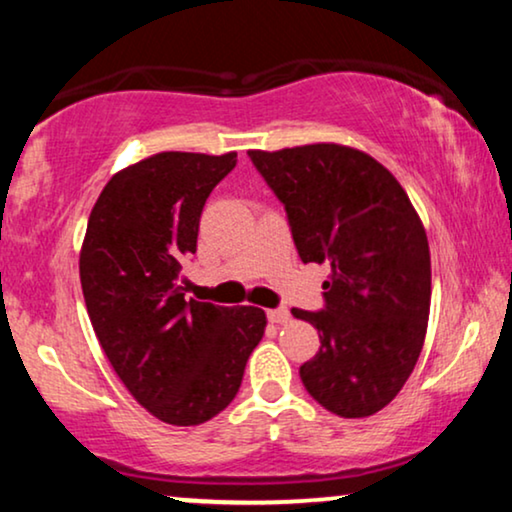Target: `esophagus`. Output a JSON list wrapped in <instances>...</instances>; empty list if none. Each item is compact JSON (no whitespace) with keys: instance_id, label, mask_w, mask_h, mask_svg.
Listing matches in <instances>:
<instances>
[{"instance_id":"esophagus-1","label":"esophagus","mask_w":512,"mask_h":512,"mask_svg":"<svg viewBox=\"0 0 512 512\" xmlns=\"http://www.w3.org/2000/svg\"><path fill=\"white\" fill-rule=\"evenodd\" d=\"M267 318L271 320V323L283 325V323H288V320H290V311L285 309V306H278V309H269L267 311Z\"/></svg>"}]
</instances>
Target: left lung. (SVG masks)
Listing matches in <instances>:
<instances>
[{"label":"left lung","mask_w":512,"mask_h":512,"mask_svg":"<svg viewBox=\"0 0 512 512\" xmlns=\"http://www.w3.org/2000/svg\"><path fill=\"white\" fill-rule=\"evenodd\" d=\"M248 156L283 203L299 260L332 267L323 309H292L320 335L299 367L302 384L332 414L370 417L400 393L424 346L431 252L419 215L398 180L358 149Z\"/></svg>","instance_id":"left-lung-1"}]
</instances>
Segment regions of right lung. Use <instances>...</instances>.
Instances as JSON below:
<instances>
[{
	"label": "right lung",
	"mask_w": 512,
	"mask_h": 512,
	"mask_svg": "<svg viewBox=\"0 0 512 512\" xmlns=\"http://www.w3.org/2000/svg\"><path fill=\"white\" fill-rule=\"evenodd\" d=\"M236 154L163 152L107 182L88 217L79 276L95 335L133 398L156 419L199 426L241 388L267 316L185 299L210 192Z\"/></svg>",
	"instance_id": "obj_1"
}]
</instances>
